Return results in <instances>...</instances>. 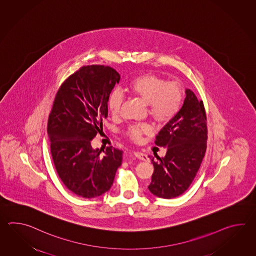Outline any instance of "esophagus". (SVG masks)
Segmentation results:
<instances>
[{
  "instance_id": "obj_1",
  "label": "esophagus",
  "mask_w": 256,
  "mask_h": 256,
  "mask_svg": "<svg viewBox=\"0 0 256 256\" xmlns=\"http://www.w3.org/2000/svg\"><path fill=\"white\" fill-rule=\"evenodd\" d=\"M132 152H134V154L136 156V158L140 159V160H142V161H147L148 160V156H147L144 152H139V151H134Z\"/></svg>"
}]
</instances>
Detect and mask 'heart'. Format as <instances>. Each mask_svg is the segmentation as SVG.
Wrapping results in <instances>:
<instances>
[{
	"label": "heart",
	"instance_id": "1",
	"mask_svg": "<svg viewBox=\"0 0 256 256\" xmlns=\"http://www.w3.org/2000/svg\"><path fill=\"white\" fill-rule=\"evenodd\" d=\"M124 92L130 97L146 102L149 114L159 124L172 120L178 112L183 98L181 86L178 82H166L163 78L152 74H141L126 84ZM124 102L120 90H114L108 100V110L114 117L120 114ZM151 132L148 124H132L127 127L126 136L132 141L141 140L142 134Z\"/></svg>",
	"mask_w": 256,
	"mask_h": 256
}]
</instances>
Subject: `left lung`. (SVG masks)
Here are the masks:
<instances>
[{
	"instance_id": "left-lung-1",
	"label": "left lung",
	"mask_w": 256,
	"mask_h": 256,
	"mask_svg": "<svg viewBox=\"0 0 256 256\" xmlns=\"http://www.w3.org/2000/svg\"><path fill=\"white\" fill-rule=\"evenodd\" d=\"M207 115L202 100L186 90L183 106L156 137V144L166 148L164 158L156 156L148 188L154 196L173 198L191 185L207 149ZM150 158V156H149Z\"/></svg>"
}]
</instances>
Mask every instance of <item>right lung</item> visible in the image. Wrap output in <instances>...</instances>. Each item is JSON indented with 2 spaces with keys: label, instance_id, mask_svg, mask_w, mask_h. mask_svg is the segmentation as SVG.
<instances>
[{
  "label": "right lung",
  "instance_id": "1",
  "mask_svg": "<svg viewBox=\"0 0 256 256\" xmlns=\"http://www.w3.org/2000/svg\"><path fill=\"white\" fill-rule=\"evenodd\" d=\"M119 80L109 66H82L56 93L48 120L50 152L60 180L76 196L92 198L110 190L122 164V150L92 146L102 132L110 94Z\"/></svg>",
  "mask_w": 256,
  "mask_h": 256
}]
</instances>
